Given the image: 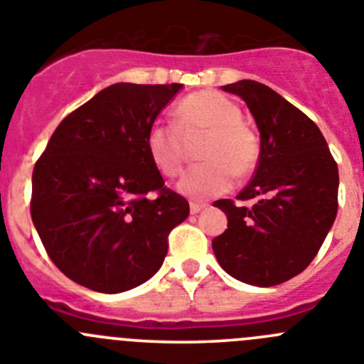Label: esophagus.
Here are the masks:
<instances>
[{
  "label": "esophagus",
  "instance_id": "obj_1",
  "mask_svg": "<svg viewBox=\"0 0 364 364\" xmlns=\"http://www.w3.org/2000/svg\"><path fill=\"white\" fill-rule=\"evenodd\" d=\"M206 208L205 203H190V213H199Z\"/></svg>",
  "mask_w": 364,
  "mask_h": 364
}]
</instances>
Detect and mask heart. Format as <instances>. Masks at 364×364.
I'll return each instance as SVG.
<instances>
[{
    "mask_svg": "<svg viewBox=\"0 0 364 364\" xmlns=\"http://www.w3.org/2000/svg\"><path fill=\"white\" fill-rule=\"evenodd\" d=\"M176 124L151 125L145 147L156 171L165 178H178L185 165L181 132L203 131L208 138L203 144L201 161L185 174L178 190L190 199L217 198L228 192L235 178H246L259 163L260 145L255 132L242 122V109L226 95L203 90L179 100Z\"/></svg>",
    "mask_w": 364,
    "mask_h": 364,
    "instance_id": "obj_1",
    "label": "heart"
}]
</instances>
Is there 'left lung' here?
<instances>
[{
  "instance_id": "left-lung-1",
  "label": "left lung",
  "mask_w": 364,
  "mask_h": 364,
  "mask_svg": "<svg viewBox=\"0 0 364 364\" xmlns=\"http://www.w3.org/2000/svg\"><path fill=\"white\" fill-rule=\"evenodd\" d=\"M239 95L260 131V156L239 201L213 206L228 228L212 242L217 262L259 287L284 284L312 262L338 213V163L318 125L291 102L255 80L223 86Z\"/></svg>"
}]
</instances>
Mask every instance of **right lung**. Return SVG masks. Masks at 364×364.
Masks as SVG:
<instances>
[{
	"instance_id": "obj_1",
	"label": "right lung",
	"mask_w": 364,
	"mask_h": 364,
	"mask_svg": "<svg viewBox=\"0 0 364 364\" xmlns=\"http://www.w3.org/2000/svg\"><path fill=\"white\" fill-rule=\"evenodd\" d=\"M179 90L105 87L60 122L33 166L30 213L41 242L87 289L114 294L147 282L161 267L168 233L188 217V201L166 188L145 147Z\"/></svg>"
}]
</instances>
